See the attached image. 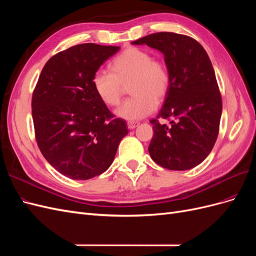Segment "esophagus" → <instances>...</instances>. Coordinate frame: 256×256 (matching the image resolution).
<instances>
[{"label":"esophagus","instance_id":"esophagus-1","mask_svg":"<svg viewBox=\"0 0 256 256\" xmlns=\"http://www.w3.org/2000/svg\"><path fill=\"white\" fill-rule=\"evenodd\" d=\"M138 122H127V127H128V129H134L136 127H138Z\"/></svg>","mask_w":256,"mask_h":256}]
</instances>
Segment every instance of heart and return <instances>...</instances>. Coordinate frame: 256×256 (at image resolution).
Here are the masks:
<instances>
[{
    "label": "heart",
    "mask_w": 256,
    "mask_h": 256,
    "mask_svg": "<svg viewBox=\"0 0 256 256\" xmlns=\"http://www.w3.org/2000/svg\"><path fill=\"white\" fill-rule=\"evenodd\" d=\"M111 72H98L92 76L97 96L108 106H116L128 85L132 95L116 110V115L126 120H141L164 102L171 88L168 66L154 60L152 53L138 47H128L111 63Z\"/></svg>",
    "instance_id": "b5f03b06"
}]
</instances>
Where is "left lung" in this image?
<instances>
[{"label": "left lung", "mask_w": 256, "mask_h": 256, "mask_svg": "<svg viewBox=\"0 0 256 256\" xmlns=\"http://www.w3.org/2000/svg\"><path fill=\"white\" fill-rule=\"evenodd\" d=\"M164 53L171 88L154 125L148 152L157 164L184 171L200 164L219 134L222 98L205 49L192 37L172 32L147 35L132 42ZM160 118L172 125L160 124Z\"/></svg>", "instance_id": "left-lung-1"}]
</instances>
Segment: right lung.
Returning <instances> with one entry per match:
<instances>
[{"mask_svg": "<svg viewBox=\"0 0 256 256\" xmlns=\"http://www.w3.org/2000/svg\"><path fill=\"white\" fill-rule=\"evenodd\" d=\"M120 47L74 46L44 66L32 96L38 147L49 164L66 177L86 180L112 164L126 120L115 118L92 86L98 68Z\"/></svg>", "mask_w": 256, "mask_h": 256, "instance_id": "1", "label": "right lung"}]
</instances>
